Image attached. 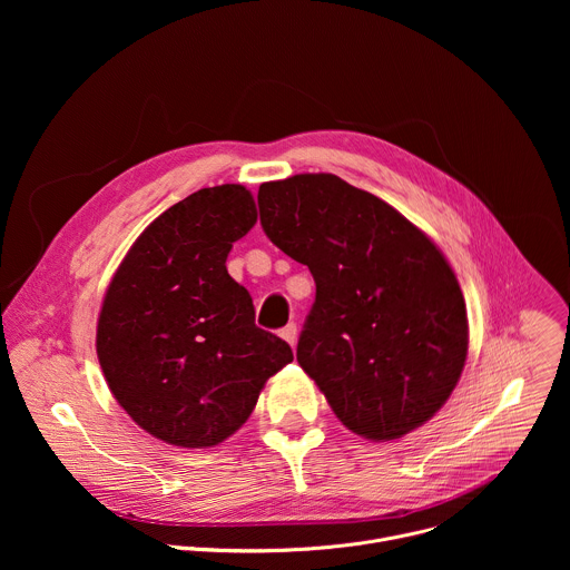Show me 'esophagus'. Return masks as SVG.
I'll return each instance as SVG.
<instances>
[{
	"instance_id": "obj_1",
	"label": "esophagus",
	"mask_w": 570,
	"mask_h": 570,
	"mask_svg": "<svg viewBox=\"0 0 570 570\" xmlns=\"http://www.w3.org/2000/svg\"><path fill=\"white\" fill-rule=\"evenodd\" d=\"M291 347H295V343H297V327L295 324H286V327L282 330V334H279Z\"/></svg>"
}]
</instances>
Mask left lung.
Segmentation results:
<instances>
[{"instance_id":"8db88e82","label":"left lung","mask_w":570,"mask_h":570,"mask_svg":"<svg viewBox=\"0 0 570 570\" xmlns=\"http://www.w3.org/2000/svg\"><path fill=\"white\" fill-rule=\"evenodd\" d=\"M257 200L266 236L315 279L297 363L336 417L374 442L429 422L469 347L464 297L440 248L332 174L264 183Z\"/></svg>"}]
</instances>
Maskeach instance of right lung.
<instances>
[{
    "mask_svg": "<svg viewBox=\"0 0 570 570\" xmlns=\"http://www.w3.org/2000/svg\"><path fill=\"white\" fill-rule=\"evenodd\" d=\"M257 223L240 185L200 189L159 214L117 268L97 354L121 409L153 438L207 449L236 433L266 381L293 361L255 324L250 293L225 268Z\"/></svg>",
    "mask_w": 570,
    "mask_h": 570,
    "instance_id": "obj_1",
    "label": "right lung"
}]
</instances>
